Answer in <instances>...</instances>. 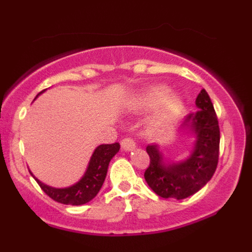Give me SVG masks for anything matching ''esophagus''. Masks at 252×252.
Segmentation results:
<instances>
[{"label": "esophagus", "instance_id": "esophagus-1", "mask_svg": "<svg viewBox=\"0 0 252 252\" xmlns=\"http://www.w3.org/2000/svg\"><path fill=\"white\" fill-rule=\"evenodd\" d=\"M121 147H122V149L126 150V152H131V150L135 149L136 144L131 138H124V140L121 141Z\"/></svg>", "mask_w": 252, "mask_h": 252}]
</instances>
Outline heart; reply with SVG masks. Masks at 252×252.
<instances>
[{"instance_id":"1","label":"heart","mask_w":252,"mask_h":252,"mask_svg":"<svg viewBox=\"0 0 252 252\" xmlns=\"http://www.w3.org/2000/svg\"><path fill=\"white\" fill-rule=\"evenodd\" d=\"M169 94L170 90L167 86H154L137 98L136 105L140 109H152L163 102V105L155 116V123L158 126H167L174 122L182 109L180 98L176 96L169 97Z\"/></svg>"}]
</instances>
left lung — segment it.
<instances>
[{"label": "left lung", "mask_w": 252, "mask_h": 252, "mask_svg": "<svg viewBox=\"0 0 252 252\" xmlns=\"http://www.w3.org/2000/svg\"><path fill=\"white\" fill-rule=\"evenodd\" d=\"M198 110L185 117L180 130L194 138L189 154L181 160L166 156L160 144L150 143V164L144 173L148 186L162 198L181 200L200 190L215 174L219 156V131L215 108L205 90L195 99Z\"/></svg>", "instance_id": "left-lung-1"}]
</instances>
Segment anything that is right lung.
Masks as SVG:
<instances>
[{
    "mask_svg": "<svg viewBox=\"0 0 252 252\" xmlns=\"http://www.w3.org/2000/svg\"><path fill=\"white\" fill-rule=\"evenodd\" d=\"M45 91L46 90H43L40 94H37L35 99ZM118 150H120V144L118 143L98 146L92 153L91 158H90L89 164L86 167L84 175L76 184L67 187L48 186V185L40 181L31 170L30 173L35 179L37 184L40 185L43 192L53 200L60 202V204L79 206V205H84L86 202L91 201L98 194L106 178L110 161L117 154Z\"/></svg>",
    "mask_w": 252,
    "mask_h": 252,
    "instance_id": "right-lung-1",
    "label": "right lung"
}]
</instances>
